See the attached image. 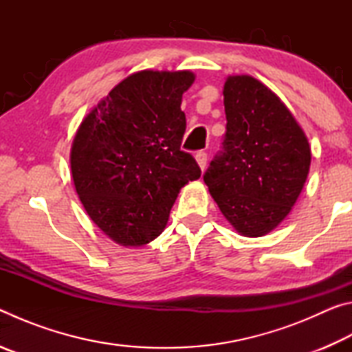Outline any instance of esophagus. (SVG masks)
Returning <instances> with one entry per match:
<instances>
[{"label":"esophagus","instance_id":"obj_1","mask_svg":"<svg viewBox=\"0 0 352 352\" xmlns=\"http://www.w3.org/2000/svg\"><path fill=\"white\" fill-rule=\"evenodd\" d=\"M195 160H197L199 168H200L201 170H205V168H206V163H208V155H206V152L200 151V152L195 153Z\"/></svg>","mask_w":352,"mask_h":352}]
</instances>
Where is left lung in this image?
Instances as JSON below:
<instances>
[{"label":"left lung","mask_w":352,"mask_h":352,"mask_svg":"<svg viewBox=\"0 0 352 352\" xmlns=\"http://www.w3.org/2000/svg\"><path fill=\"white\" fill-rule=\"evenodd\" d=\"M223 147L204 180L237 233L261 237L283 222L300 197L311 147L281 99L252 76L223 85Z\"/></svg>","instance_id":"8db88e82"}]
</instances>
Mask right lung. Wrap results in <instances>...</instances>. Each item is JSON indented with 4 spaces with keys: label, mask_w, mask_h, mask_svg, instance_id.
<instances>
[{
    "label": "right lung",
    "mask_w": 352,
    "mask_h": 352,
    "mask_svg": "<svg viewBox=\"0 0 352 352\" xmlns=\"http://www.w3.org/2000/svg\"><path fill=\"white\" fill-rule=\"evenodd\" d=\"M190 71L144 69L129 76L77 129L69 163L76 192L90 219L124 247L163 233L180 189L200 178L183 152V93Z\"/></svg>",
    "instance_id": "right-lung-1"
}]
</instances>
